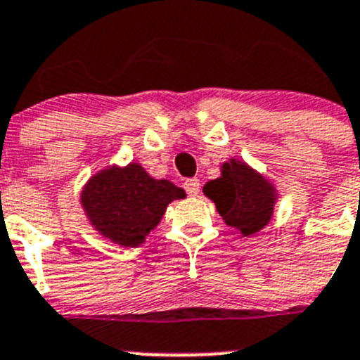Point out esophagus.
Masks as SVG:
<instances>
[{"label":"esophagus","instance_id":"obj_1","mask_svg":"<svg viewBox=\"0 0 360 360\" xmlns=\"http://www.w3.org/2000/svg\"><path fill=\"white\" fill-rule=\"evenodd\" d=\"M184 190L190 197H195L200 190V183L199 179H186L184 181Z\"/></svg>","mask_w":360,"mask_h":360}]
</instances>
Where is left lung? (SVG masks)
<instances>
[{"label":"left lung","instance_id":"obj_1","mask_svg":"<svg viewBox=\"0 0 360 360\" xmlns=\"http://www.w3.org/2000/svg\"><path fill=\"white\" fill-rule=\"evenodd\" d=\"M202 193L215 204L226 226L255 236L269 226L280 199L276 184L238 158L220 163V176L204 184Z\"/></svg>","mask_w":360,"mask_h":360}]
</instances>
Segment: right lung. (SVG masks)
<instances>
[{
  "mask_svg": "<svg viewBox=\"0 0 360 360\" xmlns=\"http://www.w3.org/2000/svg\"><path fill=\"white\" fill-rule=\"evenodd\" d=\"M186 197L172 181L156 179L131 161L93 174L80 192V206L91 228L120 248H138L156 229L168 204Z\"/></svg>",
  "mask_w": 360,
  "mask_h": 360,
  "instance_id": "1",
  "label": "right lung"
}]
</instances>
